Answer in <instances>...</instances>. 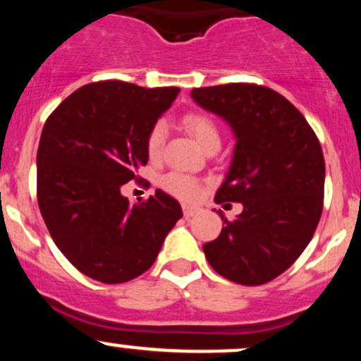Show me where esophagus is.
Returning a JSON list of instances; mask_svg holds the SVG:
<instances>
[{"label":"esophagus","instance_id":"obj_1","mask_svg":"<svg viewBox=\"0 0 361 361\" xmlns=\"http://www.w3.org/2000/svg\"><path fill=\"white\" fill-rule=\"evenodd\" d=\"M200 207L198 205H190V204H183V215L186 219L188 217H193V215H198L200 214Z\"/></svg>","mask_w":361,"mask_h":361}]
</instances>
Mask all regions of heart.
Returning <instances> with one entry per match:
<instances>
[{"label":"heart","mask_w":361,"mask_h":361,"mask_svg":"<svg viewBox=\"0 0 361 361\" xmlns=\"http://www.w3.org/2000/svg\"><path fill=\"white\" fill-rule=\"evenodd\" d=\"M183 127L186 128L192 137L197 140L198 146L202 149L215 146L219 144L221 146V132L215 123L204 114H190L183 118ZM164 139H166V126L164 122H157L152 126L151 130L147 134V154L152 159H156L161 154L164 146ZM163 186L168 190L169 193L176 195L180 198H186V200H192L200 195L202 186L197 180L192 176H186L183 173H169L163 178Z\"/></svg>","instance_id":"heart-1"}]
</instances>
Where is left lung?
Returning <instances> with one entry per match:
<instances>
[{
    "instance_id": "8db88e82",
    "label": "left lung",
    "mask_w": 361,
    "mask_h": 361,
    "mask_svg": "<svg viewBox=\"0 0 361 361\" xmlns=\"http://www.w3.org/2000/svg\"><path fill=\"white\" fill-rule=\"evenodd\" d=\"M190 94L235 139L215 202L243 204L235 221L219 210L222 231L204 252L224 279L263 285L292 267L316 233L326 176L321 144L304 115L270 88L231 82Z\"/></svg>"
}]
</instances>
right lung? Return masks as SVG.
<instances>
[{
	"label": "right lung",
	"mask_w": 361,
	"mask_h": 361,
	"mask_svg": "<svg viewBox=\"0 0 361 361\" xmlns=\"http://www.w3.org/2000/svg\"><path fill=\"white\" fill-rule=\"evenodd\" d=\"M180 88L81 86L52 111L37 151V200L59 251L90 279L123 283L151 268L181 205L163 190L130 204L122 186L146 166L147 134Z\"/></svg>",
	"instance_id": "right-lung-1"
}]
</instances>
